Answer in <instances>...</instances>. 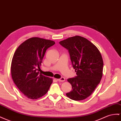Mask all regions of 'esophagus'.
<instances>
[{"label": "esophagus", "mask_w": 121, "mask_h": 121, "mask_svg": "<svg viewBox=\"0 0 121 121\" xmlns=\"http://www.w3.org/2000/svg\"><path fill=\"white\" fill-rule=\"evenodd\" d=\"M57 81H60V82H64L65 81V78L64 77H61L60 79H57Z\"/></svg>", "instance_id": "34e87169"}]
</instances>
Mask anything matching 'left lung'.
<instances>
[{
	"mask_svg": "<svg viewBox=\"0 0 121 121\" xmlns=\"http://www.w3.org/2000/svg\"><path fill=\"white\" fill-rule=\"evenodd\" d=\"M60 44L68 50L77 75L68 79L72 90L66 95L75 101L86 99L95 90L102 77L103 61L100 51L87 39L79 35L69 38Z\"/></svg>",
	"mask_w": 121,
	"mask_h": 121,
	"instance_id": "left-lung-1",
	"label": "left lung"
}]
</instances>
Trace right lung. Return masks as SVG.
I'll list each match as a JSON object with an SVG mask.
<instances>
[{
  "label": "right lung",
  "mask_w": 121,
  "mask_h": 121,
  "mask_svg": "<svg viewBox=\"0 0 121 121\" xmlns=\"http://www.w3.org/2000/svg\"><path fill=\"white\" fill-rule=\"evenodd\" d=\"M54 44L53 41L33 37L22 43L15 51L11 67L12 79L29 99H37L45 95L52 83V78L39 74L38 71L46 51Z\"/></svg>",
  "instance_id": "1"
}]
</instances>
